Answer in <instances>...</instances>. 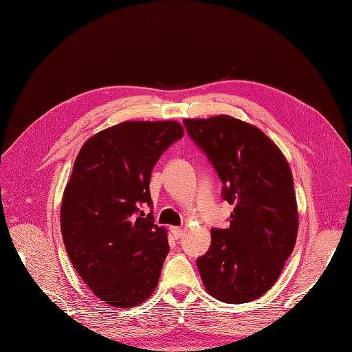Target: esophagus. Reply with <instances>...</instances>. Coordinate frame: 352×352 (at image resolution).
I'll return each mask as SVG.
<instances>
[{
  "label": "esophagus",
  "instance_id": "esophagus-1",
  "mask_svg": "<svg viewBox=\"0 0 352 352\" xmlns=\"http://www.w3.org/2000/svg\"><path fill=\"white\" fill-rule=\"evenodd\" d=\"M171 232H173V235H174L175 239H179V238L182 236V228H181V227H173V228H171Z\"/></svg>",
  "mask_w": 352,
  "mask_h": 352
}]
</instances>
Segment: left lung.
<instances>
[{
  "label": "left lung",
  "instance_id": "left-lung-1",
  "mask_svg": "<svg viewBox=\"0 0 352 352\" xmlns=\"http://www.w3.org/2000/svg\"><path fill=\"white\" fill-rule=\"evenodd\" d=\"M182 122L234 206L230 226L212 228L208 251L197 258L202 283L227 304L260 298L278 280L297 239L289 165L261 129L244 121L217 116Z\"/></svg>",
  "mask_w": 352,
  "mask_h": 352
}]
</instances>
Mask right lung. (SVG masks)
Instances as JSON below:
<instances>
[{"instance_id":"add662e5","label":"right lung","mask_w":352,"mask_h":352,"mask_svg":"<svg viewBox=\"0 0 352 352\" xmlns=\"http://www.w3.org/2000/svg\"><path fill=\"white\" fill-rule=\"evenodd\" d=\"M175 121H125L91 137L78 153L61 206L71 264L98 298L135 307L155 289L170 245L154 224L150 177L182 138Z\"/></svg>"}]
</instances>
